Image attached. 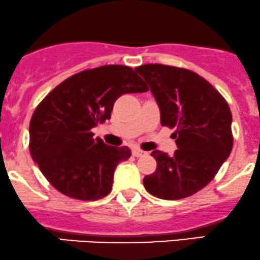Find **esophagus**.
<instances>
[{
  "instance_id": "obj_1",
  "label": "esophagus",
  "mask_w": 260,
  "mask_h": 260,
  "mask_svg": "<svg viewBox=\"0 0 260 260\" xmlns=\"http://www.w3.org/2000/svg\"><path fill=\"white\" fill-rule=\"evenodd\" d=\"M146 152L142 151V149L140 148H134L133 149V155L134 157H142V155H145Z\"/></svg>"
}]
</instances>
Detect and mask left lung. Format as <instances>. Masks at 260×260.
Segmentation results:
<instances>
[{"instance_id": "left-lung-1", "label": "left lung", "mask_w": 260, "mask_h": 260, "mask_svg": "<svg viewBox=\"0 0 260 260\" xmlns=\"http://www.w3.org/2000/svg\"><path fill=\"white\" fill-rule=\"evenodd\" d=\"M151 87L160 124L176 127L173 155L153 151L157 169L143 179L149 193L180 200L202 190L214 179L233 149L230 107L206 79L191 70L163 64L135 69Z\"/></svg>"}]
</instances>
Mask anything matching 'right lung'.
<instances>
[{"mask_svg":"<svg viewBox=\"0 0 260 260\" xmlns=\"http://www.w3.org/2000/svg\"><path fill=\"white\" fill-rule=\"evenodd\" d=\"M146 91L130 67L102 66L70 76L41 101L30 120L29 148L56 190L81 201L111 192L115 168L131 152L126 146H107L91 130L111 119L121 94Z\"/></svg>","mask_w":260,"mask_h":260,"instance_id":"1","label":"right lung"}]
</instances>
